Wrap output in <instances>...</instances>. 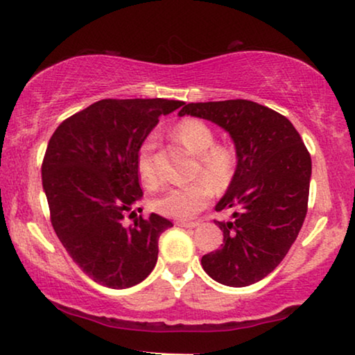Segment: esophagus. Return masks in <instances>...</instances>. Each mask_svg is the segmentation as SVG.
I'll use <instances>...</instances> for the list:
<instances>
[{
    "instance_id": "obj_1",
    "label": "esophagus",
    "mask_w": 355,
    "mask_h": 355,
    "mask_svg": "<svg viewBox=\"0 0 355 355\" xmlns=\"http://www.w3.org/2000/svg\"><path fill=\"white\" fill-rule=\"evenodd\" d=\"M178 226H181V227H197V226H200V221H178L176 223Z\"/></svg>"
}]
</instances>
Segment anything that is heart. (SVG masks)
Listing matches in <instances>:
<instances>
[{
  "label": "heart",
  "mask_w": 355,
  "mask_h": 355,
  "mask_svg": "<svg viewBox=\"0 0 355 355\" xmlns=\"http://www.w3.org/2000/svg\"><path fill=\"white\" fill-rule=\"evenodd\" d=\"M174 135L189 152L197 155V174L205 179L164 187L153 198L152 207L159 215L187 220L205 208L211 198V183L216 191H225L232 181L236 171V155L226 145H215V132L210 125L198 119H184L174 128ZM135 166L147 186L158 182V174L153 164V140L147 139L140 145Z\"/></svg>",
  "instance_id": "obj_1"
}]
</instances>
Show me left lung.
<instances>
[{
	"label": "left lung",
	"instance_id": "left-lung-1",
	"mask_svg": "<svg viewBox=\"0 0 355 355\" xmlns=\"http://www.w3.org/2000/svg\"><path fill=\"white\" fill-rule=\"evenodd\" d=\"M196 116L225 129L236 148V171L216 211L231 210L221 249L202 257L207 275L231 288L268 276L294 244L307 215L312 159L293 123L249 100L189 103Z\"/></svg>",
	"mask_w": 355,
	"mask_h": 355
}]
</instances>
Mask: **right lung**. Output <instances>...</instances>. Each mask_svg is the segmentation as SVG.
<instances>
[{
    "instance_id": "add662e5",
    "label": "right lung",
    "mask_w": 355,
    "mask_h": 355,
    "mask_svg": "<svg viewBox=\"0 0 355 355\" xmlns=\"http://www.w3.org/2000/svg\"><path fill=\"white\" fill-rule=\"evenodd\" d=\"M184 101L100 100L62 121L48 142L42 182L51 225L74 263L95 283L125 289L158 260V239L173 226L150 213L125 225L144 197L135 158L158 118ZM137 216V215H135Z\"/></svg>"
}]
</instances>
